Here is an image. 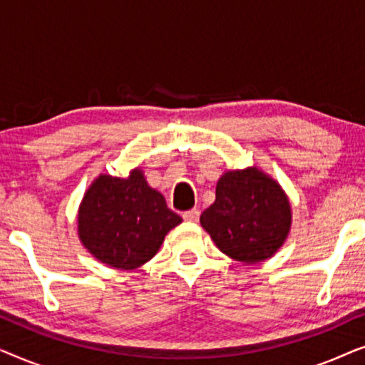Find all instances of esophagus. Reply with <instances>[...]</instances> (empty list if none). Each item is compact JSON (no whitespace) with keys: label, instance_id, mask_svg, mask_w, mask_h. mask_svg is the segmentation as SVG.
<instances>
[{"label":"esophagus","instance_id":"obj_1","mask_svg":"<svg viewBox=\"0 0 365 365\" xmlns=\"http://www.w3.org/2000/svg\"><path fill=\"white\" fill-rule=\"evenodd\" d=\"M184 221L187 222H197L199 221V209H191V211H186L182 214Z\"/></svg>","mask_w":365,"mask_h":365}]
</instances>
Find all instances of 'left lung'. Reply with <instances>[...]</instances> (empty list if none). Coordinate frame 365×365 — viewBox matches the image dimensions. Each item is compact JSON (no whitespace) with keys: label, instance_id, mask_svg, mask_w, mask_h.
Segmentation results:
<instances>
[{"label":"left lung","instance_id":"1","mask_svg":"<svg viewBox=\"0 0 365 365\" xmlns=\"http://www.w3.org/2000/svg\"><path fill=\"white\" fill-rule=\"evenodd\" d=\"M199 221L219 251L234 261L257 264L272 257L286 242L292 207L281 184L251 166L219 178L216 201Z\"/></svg>","mask_w":365,"mask_h":365}]
</instances>
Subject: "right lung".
Instances as JSON below:
<instances>
[{
    "instance_id": "obj_1",
    "label": "right lung",
    "mask_w": 365,
    "mask_h": 365,
    "mask_svg": "<svg viewBox=\"0 0 365 365\" xmlns=\"http://www.w3.org/2000/svg\"><path fill=\"white\" fill-rule=\"evenodd\" d=\"M181 222L141 168L124 179L99 174L78 209L79 241L99 262L121 271L151 261L166 234Z\"/></svg>"
}]
</instances>
